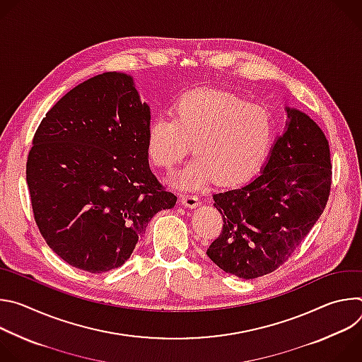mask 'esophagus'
Instances as JSON below:
<instances>
[{
  "mask_svg": "<svg viewBox=\"0 0 362 362\" xmlns=\"http://www.w3.org/2000/svg\"><path fill=\"white\" fill-rule=\"evenodd\" d=\"M182 203L186 206V208H190V209H194L197 208V206L200 204V199L197 197V194H182Z\"/></svg>",
  "mask_w": 362,
  "mask_h": 362,
  "instance_id": "obj_1",
  "label": "esophagus"
}]
</instances>
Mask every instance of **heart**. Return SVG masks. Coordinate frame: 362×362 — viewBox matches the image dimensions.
Listing matches in <instances>:
<instances>
[{
    "mask_svg": "<svg viewBox=\"0 0 362 362\" xmlns=\"http://www.w3.org/2000/svg\"><path fill=\"white\" fill-rule=\"evenodd\" d=\"M170 117L150 122L146 150L150 162L172 170L189 153L196 156L176 176L196 189L216 177L236 185L262 168L275 140V119L261 106L223 91L196 90L179 97Z\"/></svg>",
    "mask_w": 362,
    "mask_h": 362,
    "instance_id": "1",
    "label": "heart"
}]
</instances>
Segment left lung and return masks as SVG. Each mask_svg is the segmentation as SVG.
Returning <instances> with one entry per match:
<instances>
[{"label": "left lung", "instance_id": "left-lung-1", "mask_svg": "<svg viewBox=\"0 0 362 362\" xmlns=\"http://www.w3.org/2000/svg\"><path fill=\"white\" fill-rule=\"evenodd\" d=\"M286 130L262 173L214 194L222 233L206 250L225 272L255 279L279 268L322 215L331 190L329 144L305 113L286 107Z\"/></svg>", "mask_w": 362, "mask_h": 362}]
</instances>
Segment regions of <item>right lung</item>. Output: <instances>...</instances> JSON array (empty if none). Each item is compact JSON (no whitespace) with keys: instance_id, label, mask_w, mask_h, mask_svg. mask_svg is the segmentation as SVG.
Listing matches in <instances>:
<instances>
[{"instance_id":"add662e5","label":"right lung","mask_w":362,"mask_h":362,"mask_svg":"<svg viewBox=\"0 0 362 362\" xmlns=\"http://www.w3.org/2000/svg\"><path fill=\"white\" fill-rule=\"evenodd\" d=\"M148 124L133 78L116 71L76 86L41 120L27 185L42 238L69 265L122 267L150 219L176 204L148 168Z\"/></svg>"}]
</instances>
